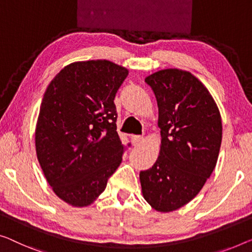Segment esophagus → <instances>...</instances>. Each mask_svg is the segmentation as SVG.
Wrapping results in <instances>:
<instances>
[{"instance_id":"34e87169","label":"esophagus","mask_w":252,"mask_h":252,"mask_svg":"<svg viewBox=\"0 0 252 252\" xmlns=\"http://www.w3.org/2000/svg\"><path fill=\"white\" fill-rule=\"evenodd\" d=\"M142 141V137L141 136H132V142L133 146H139Z\"/></svg>"}]
</instances>
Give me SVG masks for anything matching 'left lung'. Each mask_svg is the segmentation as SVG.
<instances>
[{
  "mask_svg": "<svg viewBox=\"0 0 252 252\" xmlns=\"http://www.w3.org/2000/svg\"><path fill=\"white\" fill-rule=\"evenodd\" d=\"M145 82L155 94L162 146L156 163L140 172L144 198L154 209H179L213 173L222 142V120L207 88L190 72L166 69Z\"/></svg>",
  "mask_w": 252,
  "mask_h": 252,
  "instance_id": "1",
  "label": "left lung"
}]
</instances>
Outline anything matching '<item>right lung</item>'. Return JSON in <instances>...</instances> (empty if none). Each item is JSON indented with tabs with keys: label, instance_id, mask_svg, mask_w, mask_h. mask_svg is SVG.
Here are the masks:
<instances>
[{
	"label": "right lung",
	"instance_id": "obj_1",
	"mask_svg": "<svg viewBox=\"0 0 252 252\" xmlns=\"http://www.w3.org/2000/svg\"><path fill=\"white\" fill-rule=\"evenodd\" d=\"M127 70L106 60L71 63L48 85L36 126L37 158L54 192L84 207L103 192L131 144H122L114 98Z\"/></svg>",
	"mask_w": 252,
	"mask_h": 252
}]
</instances>
